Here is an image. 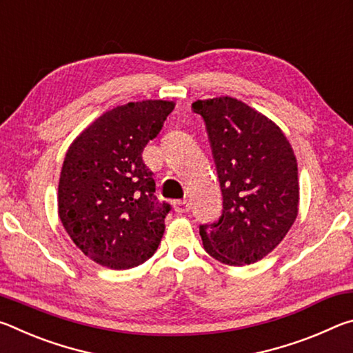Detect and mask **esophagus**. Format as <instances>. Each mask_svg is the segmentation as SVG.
I'll use <instances>...</instances> for the list:
<instances>
[{
	"label": "esophagus",
	"mask_w": 353,
	"mask_h": 353,
	"mask_svg": "<svg viewBox=\"0 0 353 353\" xmlns=\"http://www.w3.org/2000/svg\"><path fill=\"white\" fill-rule=\"evenodd\" d=\"M174 210L179 214L187 213V212H190V204L187 201H177V202H174Z\"/></svg>",
	"instance_id": "esophagus-1"
}]
</instances>
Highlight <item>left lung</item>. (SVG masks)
Segmentation results:
<instances>
[{
  "mask_svg": "<svg viewBox=\"0 0 353 353\" xmlns=\"http://www.w3.org/2000/svg\"><path fill=\"white\" fill-rule=\"evenodd\" d=\"M191 109L204 118L223 193V214L199 227L204 249L224 265H250L297 218L294 151L276 123L235 98L198 99Z\"/></svg>",
  "mask_w": 353,
  "mask_h": 353,
  "instance_id": "8db88e82",
  "label": "left lung"
}]
</instances>
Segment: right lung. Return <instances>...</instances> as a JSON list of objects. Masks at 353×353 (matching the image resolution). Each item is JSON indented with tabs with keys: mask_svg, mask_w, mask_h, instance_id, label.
I'll return each mask as SVG.
<instances>
[{
	"mask_svg": "<svg viewBox=\"0 0 353 353\" xmlns=\"http://www.w3.org/2000/svg\"><path fill=\"white\" fill-rule=\"evenodd\" d=\"M172 109V101L162 99L118 105L68 148L59 179V216L76 246L101 266L129 270L159 248L171 205L155 198L141 154Z\"/></svg>",
	"mask_w": 353,
	"mask_h": 353,
	"instance_id": "right-lung-1",
	"label": "right lung"
}]
</instances>
